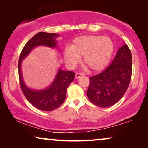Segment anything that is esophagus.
Returning <instances> with one entry per match:
<instances>
[{
	"label": "esophagus",
	"mask_w": 148,
	"mask_h": 148,
	"mask_svg": "<svg viewBox=\"0 0 148 148\" xmlns=\"http://www.w3.org/2000/svg\"><path fill=\"white\" fill-rule=\"evenodd\" d=\"M84 75L82 73H76L75 74V78L76 79H79L81 77H84Z\"/></svg>",
	"instance_id": "1"
}]
</instances>
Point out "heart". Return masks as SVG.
Segmentation results:
<instances>
[{"label":"heart","instance_id":"heart-1","mask_svg":"<svg viewBox=\"0 0 148 148\" xmlns=\"http://www.w3.org/2000/svg\"><path fill=\"white\" fill-rule=\"evenodd\" d=\"M110 38L102 36H84L76 38L71 48L64 50V58L68 63L75 64L84 56V64L92 71H100L108 65L114 52Z\"/></svg>","mask_w":148,"mask_h":148}]
</instances>
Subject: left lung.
<instances>
[{
  "label": "left lung",
  "mask_w": 148,
  "mask_h": 148,
  "mask_svg": "<svg viewBox=\"0 0 148 148\" xmlns=\"http://www.w3.org/2000/svg\"><path fill=\"white\" fill-rule=\"evenodd\" d=\"M132 73V56L127 44L119 48L114 60L100 73L90 77L87 95L100 107L112 106L128 89Z\"/></svg>",
  "instance_id": "left-lung-1"
}]
</instances>
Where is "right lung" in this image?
Wrapping results in <instances>:
<instances>
[{"instance_id":"1","label":"right lung","mask_w":148,"mask_h":148,"mask_svg":"<svg viewBox=\"0 0 148 148\" xmlns=\"http://www.w3.org/2000/svg\"><path fill=\"white\" fill-rule=\"evenodd\" d=\"M58 34L40 32L34 36L24 46L20 54L19 69V84L24 96L34 107L43 111H52L57 108L64 102L66 98L68 86L74 80L75 73L73 71H66L58 69L54 82L48 88L42 90H33L26 86L21 75V64L34 48L38 46H46L55 48L57 44L56 38Z\"/></svg>"}]
</instances>
